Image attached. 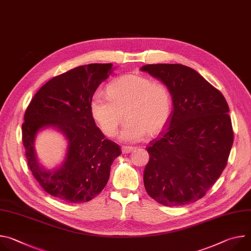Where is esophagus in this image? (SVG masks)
<instances>
[{
    "label": "esophagus",
    "instance_id": "34e87169",
    "mask_svg": "<svg viewBox=\"0 0 251 251\" xmlns=\"http://www.w3.org/2000/svg\"><path fill=\"white\" fill-rule=\"evenodd\" d=\"M134 147H127V146H123L122 147V152H123V154H129V153H131V152H133L134 151Z\"/></svg>",
    "mask_w": 251,
    "mask_h": 251
}]
</instances>
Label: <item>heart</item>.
Listing matches in <instances>:
<instances>
[{"mask_svg":"<svg viewBox=\"0 0 251 251\" xmlns=\"http://www.w3.org/2000/svg\"><path fill=\"white\" fill-rule=\"evenodd\" d=\"M107 95L95 93L90 102L93 119L108 137L117 134L125 113L120 140L136 143L148 134H159L172 115V96L162 82L138 74H128L107 86Z\"/></svg>","mask_w":251,"mask_h":251,"instance_id":"1","label":"heart"}]
</instances>
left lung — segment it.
I'll return each instance as SVG.
<instances>
[{
  "label": "left lung",
  "mask_w": 251,
  "mask_h": 251,
  "mask_svg": "<svg viewBox=\"0 0 251 251\" xmlns=\"http://www.w3.org/2000/svg\"><path fill=\"white\" fill-rule=\"evenodd\" d=\"M142 71L170 90L173 111L167 129L150 142L144 170L148 195L180 206L201 199L225 170L233 143L229 108L222 92L183 64H146Z\"/></svg>",
  "instance_id": "left-lung-1"
}]
</instances>
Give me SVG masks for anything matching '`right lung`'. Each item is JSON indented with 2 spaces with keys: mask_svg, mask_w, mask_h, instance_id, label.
I'll list each match as a JSON object with an SVG mask.
<instances>
[{
  "mask_svg": "<svg viewBox=\"0 0 251 251\" xmlns=\"http://www.w3.org/2000/svg\"><path fill=\"white\" fill-rule=\"evenodd\" d=\"M113 69L112 63H91L57 75L40 88L25 110L22 133L28 168L41 187L59 201L85 202L99 195L121 154L120 146L96 126L90 110L94 92ZM50 126L64 134L69 145L64 163L47 170L37 161L34 140Z\"/></svg>",
  "mask_w": 251,
  "mask_h": 251,
  "instance_id": "right-lung-1",
  "label": "right lung"
}]
</instances>
